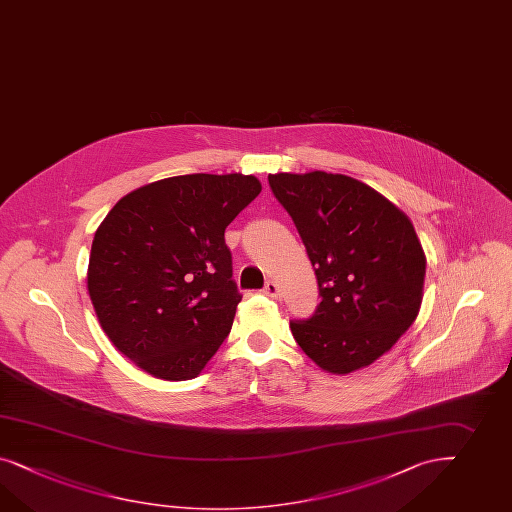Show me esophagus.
Segmentation results:
<instances>
[{
  "label": "esophagus",
  "mask_w": 512,
  "mask_h": 512,
  "mask_svg": "<svg viewBox=\"0 0 512 512\" xmlns=\"http://www.w3.org/2000/svg\"><path fill=\"white\" fill-rule=\"evenodd\" d=\"M263 292L266 296H270V298H277L279 296V289H277L276 281H266Z\"/></svg>",
  "instance_id": "1"
}]
</instances>
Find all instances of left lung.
<instances>
[{"mask_svg": "<svg viewBox=\"0 0 512 512\" xmlns=\"http://www.w3.org/2000/svg\"><path fill=\"white\" fill-rule=\"evenodd\" d=\"M315 268L320 304L291 320L296 343L320 369L371 365L419 313L427 259L408 216L360 180L313 171L268 175Z\"/></svg>", "mask_w": 512, "mask_h": 512, "instance_id": "left-lung-1", "label": "left lung"}]
</instances>
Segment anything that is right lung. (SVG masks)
<instances>
[{"instance_id": "1", "label": "right lung", "mask_w": 512, "mask_h": 512, "mask_svg": "<svg viewBox=\"0 0 512 512\" xmlns=\"http://www.w3.org/2000/svg\"><path fill=\"white\" fill-rule=\"evenodd\" d=\"M253 175H180L125 195L93 238L87 291L111 343L143 371L190 380L231 332L242 294L225 229Z\"/></svg>"}]
</instances>
